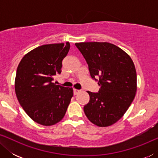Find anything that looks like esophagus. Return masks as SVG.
Masks as SVG:
<instances>
[{"instance_id": "34e87169", "label": "esophagus", "mask_w": 158, "mask_h": 158, "mask_svg": "<svg viewBox=\"0 0 158 158\" xmlns=\"http://www.w3.org/2000/svg\"><path fill=\"white\" fill-rule=\"evenodd\" d=\"M79 92H80L79 90H77V89H75V88H73V94L74 95H77Z\"/></svg>"}]
</instances>
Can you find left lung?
I'll return each instance as SVG.
<instances>
[{
    "label": "left lung",
    "instance_id": "obj_1",
    "mask_svg": "<svg viewBox=\"0 0 158 158\" xmlns=\"http://www.w3.org/2000/svg\"><path fill=\"white\" fill-rule=\"evenodd\" d=\"M75 46L100 87L98 93L87 91L90 101L83 108L85 116L96 126H111L124 116L135 97V64L128 54L111 43L81 42Z\"/></svg>",
    "mask_w": 158,
    "mask_h": 158
}]
</instances>
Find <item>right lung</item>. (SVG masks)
<instances>
[{
	"instance_id": "1",
	"label": "right lung",
	"mask_w": 158,
	"mask_h": 158,
	"mask_svg": "<svg viewBox=\"0 0 158 158\" xmlns=\"http://www.w3.org/2000/svg\"><path fill=\"white\" fill-rule=\"evenodd\" d=\"M70 43L49 44L32 49L19 62L15 91L20 105L34 122L51 126L60 122L73 96L72 88L53 83L61 73Z\"/></svg>"
}]
</instances>
